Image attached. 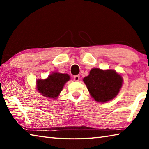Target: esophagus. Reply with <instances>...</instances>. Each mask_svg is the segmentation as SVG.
<instances>
[{
	"instance_id": "obj_1",
	"label": "esophagus",
	"mask_w": 149,
	"mask_h": 149,
	"mask_svg": "<svg viewBox=\"0 0 149 149\" xmlns=\"http://www.w3.org/2000/svg\"><path fill=\"white\" fill-rule=\"evenodd\" d=\"M80 77H79V75H75L74 76V81H78L79 80Z\"/></svg>"
}]
</instances>
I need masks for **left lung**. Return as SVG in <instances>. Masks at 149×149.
Returning <instances> with one entry per match:
<instances>
[{
	"label": "left lung",
	"instance_id": "obj_1",
	"mask_svg": "<svg viewBox=\"0 0 149 149\" xmlns=\"http://www.w3.org/2000/svg\"><path fill=\"white\" fill-rule=\"evenodd\" d=\"M90 95L96 101L106 102L114 99L122 86V75L113 70H91L84 78Z\"/></svg>",
	"mask_w": 149,
	"mask_h": 149
}]
</instances>
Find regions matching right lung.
Masks as SVG:
<instances>
[{"instance_id":"right-lung-1","label":"right lung","mask_w":149,"mask_h":149,"mask_svg":"<svg viewBox=\"0 0 149 149\" xmlns=\"http://www.w3.org/2000/svg\"><path fill=\"white\" fill-rule=\"evenodd\" d=\"M70 77L67 74L54 72L45 79L37 81V89L45 97L56 99L64 87V84L68 81Z\"/></svg>"}]
</instances>
